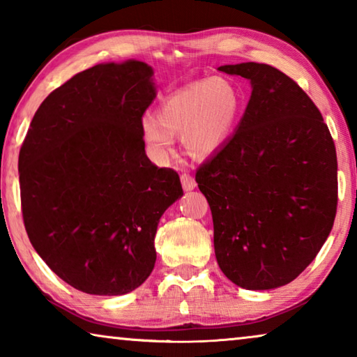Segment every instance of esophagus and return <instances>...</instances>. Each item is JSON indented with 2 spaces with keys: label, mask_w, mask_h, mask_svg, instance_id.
Here are the masks:
<instances>
[{
  "label": "esophagus",
  "mask_w": 357,
  "mask_h": 357,
  "mask_svg": "<svg viewBox=\"0 0 357 357\" xmlns=\"http://www.w3.org/2000/svg\"><path fill=\"white\" fill-rule=\"evenodd\" d=\"M181 184H183V189H184L185 192L193 190V189H195V185H197L195 179H193V178L190 176V174H187V173L181 174Z\"/></svg>",
  "instance_id": "esophagus-1"
}]
</instances>
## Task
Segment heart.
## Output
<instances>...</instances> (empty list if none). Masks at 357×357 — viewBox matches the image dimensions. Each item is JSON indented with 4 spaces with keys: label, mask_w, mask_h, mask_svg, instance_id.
Instances as JSON below:
<instances>
[{
    "label": "heart",
    "mask_w": 357,
    "mask_h": 357,
    "mask_svg": "<svg viewBox=\"0 0 357 357\" xmlns=\"http://www.w3.org/2000/svg\"><path fill=\"white\" fill-rule=\"evenodd\" d=\"M241 112V94L220 77L193 82L162 100L157 118L142 121V138L155 160L170 155L174 135L193 157H209L231 135Z\"/></svg>",
    "instance_id": "1"
}]
</instances>
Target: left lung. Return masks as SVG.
<instances>
[{
  "label": "left lung",
  "instance_id": "left-lung-1",
  "mask_svg": "<svg viewBox=\"0 0 357 357\" xmlns=\"http://www.w3.org/2000/svg\"><path fill=\"white\" fill-rule=\"evenodd\" d=\"M219 70L252 84L236 132L198 168L219 268L245 289L294 280L328 239L337 213V154L321 113L269 64Z\"/></svg>",
  "mask_w": 357,
  "mask_h": 357
}]
</instances>
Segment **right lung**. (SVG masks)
<instances>
[{"label":"right lung","mask_w":357,"mask_h":357,"mask_svg":"<svg viewBox=\"0 0 357 357\" xmlns=\"http://www.w3.org/2000/svg\"><path fill=\"white\" fill-rule=\"evenodd\" d=\"M153 68L129 59L80 72L47 96L19 155L23 222L59 279L98 296L134 291L153 273L178 173L148 159L142 118Z\"/></svg>","instance_id":"1"}]
</instances>
